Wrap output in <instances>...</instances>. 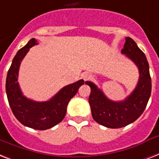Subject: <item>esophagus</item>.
I'll list each match as a JSON object with an SVG mask.
<instances>
[{
	"mask_svg": "<svg viewBox=\"0 0 159 159\" xmlns=\"http://www.w3.org/2000/svg\"><path fill=\"white\" fill-rule=\"evenodd\" d=\"M82 78L84 79V80H89L93 78V75L90 73H89V72H84L82 75Z\"/></svg>",
	"mask_w": 159,
	"mask_h": 159,
	"instance_id": "34e87169",
	"label": "esophagus"
}]
</instances>
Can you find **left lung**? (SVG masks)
Instances as JSON below:
<instances>
[{
  "label": "left lung",
  "instance_id": "obj_1",
  "mask_svg": "<svg viewBox=\"0 0 159 159\" xmlns=\"http://www.w3.org/2000/svg\"><path fill=\"white\" fill-rule=\"evenodd\" d=\"M121 53L132 60L139 71L137 86L124 100L113 101L108 99L94 84L90 81L85 82L91 89L89 103L93 119L98 124L110 129L125 127L139 119L147 106L152 89L147 58L134 40L130 37L125 38Z\"/></svg>",
  "mask_w": 159,
  "mask_h": 159
}]
</instances>
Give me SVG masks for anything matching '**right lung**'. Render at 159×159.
Wrapping results in <instances>:
<instances>
[{"label": "right lung", "mask_w": 159, "mask_h": 159, "mask_svg": "<svg viewBox=\"0 0 159 159\" xmlns=\"http://www.w3.org/2000/svg\"><path fill=\"white\" fill-rule=\"evenodd\" d=\"M37 44V40L33 38L15 55L7 73L6 90L10 107L20 123L34 129L45 130L62 121L66 116L69 102L84 81L80 80L65 86L48 101L36 102L27 99L20 88L18 73L20 63L30 48Z\"/></svg>", "instance_id": "1"}]
</instances>
